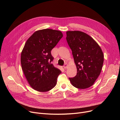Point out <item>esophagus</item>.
Segmentation results:
<instances>
[{
    "label": "esophagus",
    "instance_id": "34e87169",
    "mask_svg": "<svg viewBox=\"0 0 120 120\" xmlns=\"http://www.w3.org/2000/svg\"><path fill=\"white\" fill-rule=\"evenodd\" d=\"M68 64H67V63H66V64L64 65V68H68Z\"/></svg>",
    "mask_w": 120,
    "mask_h": 120
}]
</instances>
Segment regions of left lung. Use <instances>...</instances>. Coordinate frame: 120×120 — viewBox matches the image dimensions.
I'll list each match as a JSON object with an SVG mask.
<instances>
[{
    "label": "left lung",
    "mask_w": 120,
    "mask_h": 120,
    "mask_svg": "<svg viewBox=\"0 0 120 120\" xmlns=\"http://www.w3.org/2000/svg\"><path fill=\"white\" fill-rule=\"evenodd\" d=\"M66 39L72 50L77 74L69 78L74 87L85 89L93 85L101 71L104 54L91 37L80 31H67Z\"/></svg>",
    "instance_id": "left-lung-1"
}]
</instances>
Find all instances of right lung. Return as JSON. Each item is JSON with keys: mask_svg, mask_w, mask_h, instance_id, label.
Instances as JSON below:
<instances>
[{"mask_svg": "<svg viewBox=\"0 0 120 120\" xmlns=\"http://www.w3.org/2000/svg\"><path fill=\"white\" fill-rule=\"evenodd\" d=\"M63 37L61 31L37 30L27 40L21 54V64L29 84L34 90L46 92L55 86L61 71L51 63V50Z\"/></svg>", "mask_w": 120, "mask_h": 120, "instance_id": "obj_1", "label": "right lung"}]
</instances>
